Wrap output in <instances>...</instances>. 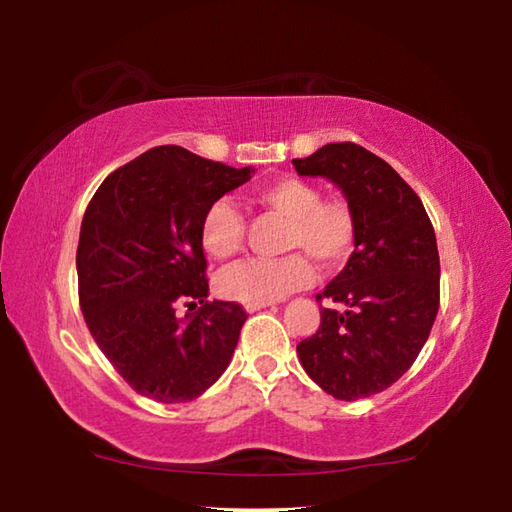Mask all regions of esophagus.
<instances>
[{
  "label": "esophagus",
  "mask_w": 512,
  "mask_h": 512,
  "mask_svg": "<svg viewBox=\"0 0 512 512\" xmlns=\"http://www.w3.org/2000/svg\"><path fill=\"white\" fill-rule=\"evenodd\" d=\"M246 311H250V314H253V311H259V309H266V307H273L271 302H246Z\"/></svg>",
  "instance_id": "obj_1"
}]
</instances>
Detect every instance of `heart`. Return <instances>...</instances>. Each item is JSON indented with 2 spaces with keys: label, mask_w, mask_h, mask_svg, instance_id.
<instances>
[{
  "label": "heart",
  "mask_w": 512,
  "mask_h": 512,
  "mask_svg": "<svg viewBox=\"0 0 512 512\" xmlns=\"http://www.w3.org/2000/svg\"><path fill=\"white\" fill-rule=\"evenodd\" d=\"M257 203L289 221L284 250H302L323 268L348 262L357 244V219L339 198H323L309 180L284 176L257 189ZM201 244L214 259L235 257L246 241L244 212L230 198H216L201 219ZM302 253L280 259H248L219 277L225 298L239 302H273L305 289L314 280V266Z\"/></svg>",
  "instance_id": "heart-1"
}]
</instances>
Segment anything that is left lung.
Instances as JSON below:
<instances>
[{
    "label": "left lung",
    "instance_id": "1",
    "mask_svg": "<svg viewBox=\"0 0 512 512\" xmlns=\"http://www.w3.org/2000/svg\"><path fill=\"white\" fill-rule=\"evenodd\" d=\"M293 167L332 180L357 219L354 253L316 296L345 311L323 307L318 332L298 343L307 375L354 402L393 386L429 339L440 305L436 232L400 173L359 144H325Z\"/></svg>",
    "mask_w": 512,
    "mask_h": 512
}]
</instances>
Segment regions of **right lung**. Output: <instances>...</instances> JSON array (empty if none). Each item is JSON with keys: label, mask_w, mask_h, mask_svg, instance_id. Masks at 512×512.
<instances>
[{"label": "right lung", "mask_w": 512, "mask_h": 512, "mask_svg": "<svg viewBox=\"0 0 512 512\" xmlns=\"http://www.w3.org/2000/svg\"><path fill=\"white\" fill-rule=\"evenodd\" d=\"M180 146H155L103 180L81 223L76 271L85 323L133 391L192 402L223 375L246 311L207 302L201 219L250 180ZM185 301L198 312L178 319Z\"/></svg>", "instance_id": "add662e5"}]
</instances>
